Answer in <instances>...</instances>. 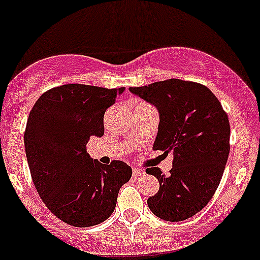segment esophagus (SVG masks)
<instances>
[{"instance_id":"34e87169","label":"esophagus","mask_w":260,"mask_h":260,"mask_svg":"<svg viewBox=\"0 0 260 260\" xmlns=\"http://www.w3.org/2000/svg\"><path fill=\"white\" fill-rule=\"evenodd\" d=\"M133 175L137 176V178H139V176H144L145 172L143 169H137V168H135V169H133Z\"/></svg>"}]
</instances>
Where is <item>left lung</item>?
Wrapping results in <instances>:
<instances>
[{"mask_svg":"<svg viewBox=\"0 0 260 260\" xmlns=\"http://www.w3.org/2000/svg\"><path fill=\"white\" fill-rule=\"evenodd\" d=\"M129 91L159 112L153 149L172 152L173 169L165 176L156 167L145 172L159 181L147 204L156 217L184 221L200 212L217 190L230 154V122L209 87L169 79Z\"/></svg>","mask_w":260,"mask_h":260,"instance_id":"1","label":"left lung"}]
</instances>
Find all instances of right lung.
<instances>
[{
  "mask_svg": "<svg viewBox=\"0 0 260 260\" xmlns=\"http://www.w3.org/2000/svg\"><path fill=\"white\" fill-rule=\"evenodd\" d=\"M123 91L62 85L43 93L28 117L24 148L33 184L45 206L71 226L106 221L132 176L124 161L104 165L86 152L91 136H104L105 112Z\"/></svg>",
  "mask_w": 260,
  "mask_h": 260,
  "instance_id": "obj_1",
  "label": "right lung"
}]
</instances>
